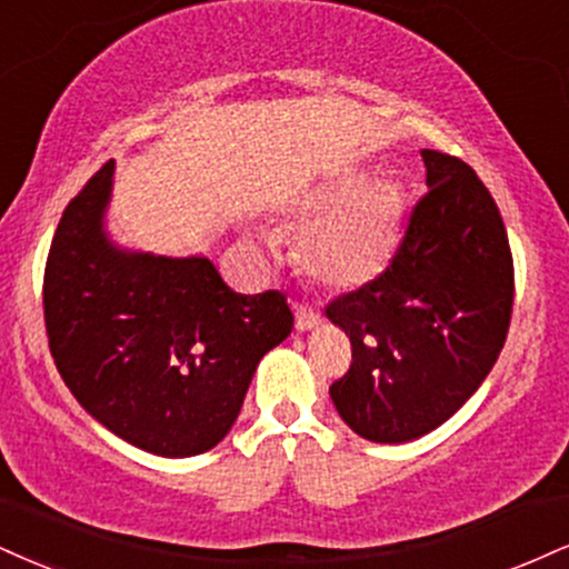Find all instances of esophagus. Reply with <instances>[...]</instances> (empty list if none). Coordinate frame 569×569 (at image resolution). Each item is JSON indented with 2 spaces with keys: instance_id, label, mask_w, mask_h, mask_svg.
Returning a JSON list of instances; mask_svg holds the SVG:
<instances>
[{
  "instance_id": "esophagus-1",
  "label": "esophagus",
  "mask_w": 569,
  "mask_h": 569,
  "mask_svg": "<svg viewBox=\"0 0 569 569\" xmlns=\"http://www.w3.org/2000/svg\"><path fill=\"white\" fill-rule=\"evenodd\" d=\"M293 315H297V328H299V331H310V328L318 326V320H320V315L315 312L310 305H305V302H293Z\"/></svg>"
}]
</instances>
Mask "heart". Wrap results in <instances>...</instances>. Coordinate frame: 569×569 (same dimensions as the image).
I'll use <instances>...</instances> for the list:
<instances>
[{"label": "heart", "mask_w": 569, "mask_h": 569, "mask_svg": "<svg viewBox=\"0 0 569 569\" xmlns=\"http://www.w3.org/2000/svg\"><path fill=\"white\" fill-rule=\"evenodd\" d=\"M323 217L302 241L307 272L331 289H358L392 262L402 228V193L379 180L345 177L312 201Z\"/></svg>", "instance_id": "obj_1"}]
</instances>
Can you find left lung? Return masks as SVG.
I'll return each mask as SVG.
<instances>
[{
  "instance_id": "1",
  "label": "left lung",
  "mask_w": 569,
  "mask_h": 569,
  "mask_svg": "<svg viewBox=\"0 0 569 569\" xmlns=\"http://www.w3.org/2000/svg\"><path fill=\"white\" fill-rule=\"evenodd\" d=\"M427 184L379 278L326 307L352 345L331 400L352 432L406 442L448 421L490 373L515 307L501 211L469 163L421 150Z\"/></svg>"
}]
</instances>
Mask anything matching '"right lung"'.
Instances as JSON below:
<instances>
[{
    "instance_id": "add662e5",
    "label": "right lung",
    "mask_w": 569,
    "mask_h": 569,
    "mask_svg": "<svg viewBox=\"0 0 569 569\" xmlns=\"http://www.w3.org/2000/svg\"><path fill=\"white\" fill-rule=\"evenodd\" d=\"M113 161L68 201L44 264V328L89 416L156 456L230 432L259 360L291 333L280 291L236 293L203 257L127 254L102 236Z\"/></svg>"
}]
</instances>
